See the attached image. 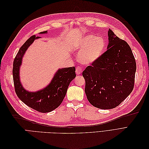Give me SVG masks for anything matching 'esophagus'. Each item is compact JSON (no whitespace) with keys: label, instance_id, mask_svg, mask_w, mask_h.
I'll return each mask as SVG.
<instances>
[{"label":"esophagus","instance_id":"esophagus-1","mask_svg":"<svg viewBox=\"0 0 149 149\" xmlns=\"http://www.w3.org/2000/svg\"><path fill=\"white\" fill-rule=\"evenodd\" d=\"M81 73H82L81 68L79 67V66L76 67V74H80Z\"/></svg>","mask_w":149,"mask_h":149}]
</instances>
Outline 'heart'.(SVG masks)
Returning <instances> with one entry per match:
<instances>
[{
  "label": "heart",
  "instance_id": "b5f03b06",
  "mask_svg": "<svg viewBox=\"0 0 149 149\" xmlns=\"http://www.w3.org/2000/svg\"><path fill=\"white\" fill-rule=\"evenodd\" d=\"M106 43L104 39L93 34L86 35L74 43L79 52L78 59L83 64H91L97 60L104 52Z\"/></svg>",
  "mask_w": 149,
  "mask_h": 149
}]
</instances>
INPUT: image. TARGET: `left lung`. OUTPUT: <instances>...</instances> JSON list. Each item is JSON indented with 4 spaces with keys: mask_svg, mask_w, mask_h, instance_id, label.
<instances>
[{
    "mask_svg": "<svg viewBox=\"0 0 149 149\" xmlns=\"http://www.w3.org/2000/svg\"><path fill=\"white\" fill-rule=\"evenodd\" d=\"M107 50L83 72L85 93L91 104L101 109L118 106L132 91L136 62L128 43L111 29Z\"/></svg>",
    "mask_w": 149,
    "mask_h": 149,
    "instance_id": "left-lung-1",
    "label": "left lung"
}]
</instances>
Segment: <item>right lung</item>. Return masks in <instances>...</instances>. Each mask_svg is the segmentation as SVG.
Segmentation results:
<instances>
[{
    "instance_id": "right-lung-1",
    "label": "right lung",
    "mask_w": 149,
    "mask_h": 149,
    "mask_svg": "<svg viewBox=\"0 0 149 149\" xmlns=\"http://www.w3.org/2000/svg\"><path fill=\"white\" fill-rule=\"evenodd\" d=\"M47 33V31L40 32ZM31 36L22 45L13 61V79L15 93L20 100L29 107L43 113L55 109L63 100L71 81L76 77L75 67L59 69L54 75L51 83L45 88L36 92H29L22 86L20 81V67L22 58L34 40L40 38Z\"/></svg>"
}]
</instances>
